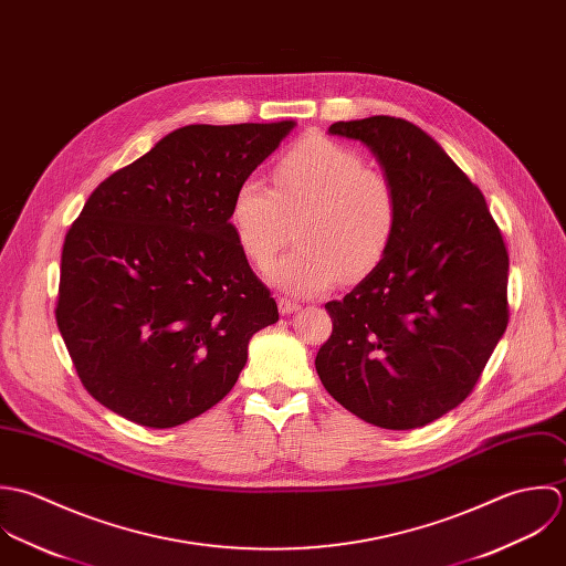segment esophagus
Returning a JSON list of instances; mask_svg holds the SVG:
<instances>
[{
  "instance_id": "1",
  "label": "esophagus",
  "mask_w": 566,
  "mask_h": 566,
  "mask_svg": "<svg viewBox=\"0 0 566 566\" xmlns=\"http://www.w3.org/2000/svg\"><path fill=\"white\" fill-rule=\"evenodd\" d=\"M277 308L282 315H291V313H297L300 311V302L291 300V297H280L277 300Z\"/></svg>"
}]
</instances>
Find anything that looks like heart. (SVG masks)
I'll return each mask as SVG.
<instances>
[{
	"instance_id": "b5f03b06",
	"label": "heart",
	"mask_w": 566,
	"mask_h": 566,
	"mask_svg": "<svg viewBox=\"0 0 566 566\" xmlns=\"http://www.w3.org/2000/svg\"><path fill=\"white\" fill-rule=\"evenodd\" d=\"M400 219L394 184L367 168L360 153L324 135L293 144L273 166V190L258 179L238 184L229 223L255 266L289 242L297 247L269 271L273 284L297 295L328 291L340 273L356 280L387 255Z\"/></svg>"
}]
</instances>
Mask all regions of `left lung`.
I'll return each mask as SVG.
<instances>
[{"label":"left lung","instance_id":"1","mask_svg":"<svg viewBox=\"0 0 566 566\" xmlns=\"http://www.w3.org/2000/svg\"><path fill=\"white\" fill-rule=\"evenodd\" d=\"M328 133L374 150L400 219L382 262L326 304L315 367L356 418L418 429L470 396L507 328V249L481 190L413 122L371 115Z\"/></svg>","mask_w":566,"mask_h":566}]
</instances>
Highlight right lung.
Returning <instances> with one entry per match:
<instances>
[{"label": "right lung", "mask_w": 566, "mask_h": 566, "mask_svg": "<svg viewBox=\"0 0 566 566\" xmlns=\"http://www.w3.org/2000/svg\"><path fill=\"white\" fill-rule=\"evenodd\" d=\"M295 122L190 124L115 170L61 253L56 326L83 387L150 429L221 402L277 322L233 229V192Z\"/></svg>", "instance_id": "1"}]
</instances>
